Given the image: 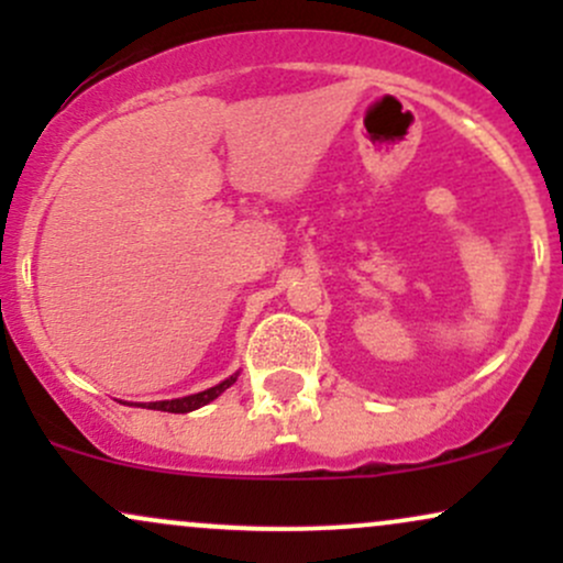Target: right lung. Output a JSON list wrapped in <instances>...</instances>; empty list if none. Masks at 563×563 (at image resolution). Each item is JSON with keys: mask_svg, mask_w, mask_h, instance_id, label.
<instances>
[{"mask_svg": "<svg viewBox=\"0 0 563 563\" xmlns=\"http://www.w3.org/2000/svg\"><path fill=\"white\" fill-rule=\"evenodd\" d=\"M238 380V373H232L230 378H224L222 384L211 386V389L206 391H198V394H187V397H179V399H161V402H134L137 407H147V410H164V412H192L198 410V407L214 402L222 391H228L232 384Z\"/></svg>", "mask_w": 563, "mask_h": 563, "instance_id": "right-lung-1", "label": "right lung"}]
</instances>
